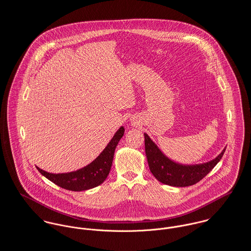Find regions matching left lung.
Returning a JSON list of instances; mask_svg holds the SVG:
<instances>
[{
	"label": "left lung",
	"mask_w": 251,
	"mask_h": 251,
	"mask_svg": "<svg viewBox=\"0 0 251 251\" xmlns=\"http://www.w3.org/2000/svg\"><path fill=\"white\" fill-rule=\"evenodd\" d=\"M145 146L152 175L160 182L176 187L190 186L199 182L216 166L226 150L224 149L215 159L207 163L185 166L175 163L166 157L147 134H145Z\"/></svg>",
	"instance_id": "obj_1"
}]
</instances>
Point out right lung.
Returning a JSON list of instances; mask_svg holds the SVG:
<instances>
[{
	"label": "right lung",
	"instance_id": "1",
	"mask_svg": "<svg viewBox=\"0 0 251 251\" xmlns=\"http://www.w3.org/2000/svg\"><path fill=\"white\" fill-rule=\"evenodd\" d=\"M123 135L124 128L120 127L100 155L92 163L75 172L50 174L38 167L37 169L44 176L64 189L71 191H84L94 188L101 184L107 177L111 168L115 148Z\"/></svg>",
	"mask_w": 251,
	"mask_h": 251
}]
</instances>
